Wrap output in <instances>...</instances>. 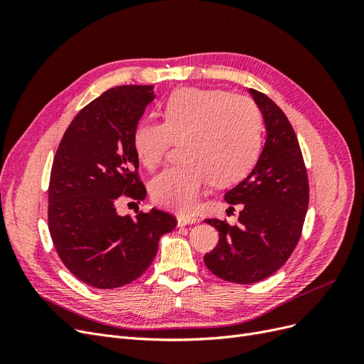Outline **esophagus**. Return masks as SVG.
<instances>
[{"label":"esophagus","mask_w":364,"mask_h":364,"mask_svg":"<svg viewBox=\"0 0 364 364\" xmlns=\"http://www.w3.org/2000/svg\"><path fill=\"white\" fill-rule=\"evenodd\" d=\"M199 222V218L196 217H191V215H178V226H186V225H194Z\"/></svg>","instance_id":"34e87169"}]
</instances>
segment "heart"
<instances>
[{
	"label": "heart",
	"mask_w": 364,
	"mask_h": 364,
	"mask_svg": "<svg viewBox=\"0 0 364 364\" xmlns=\"http://www.w3.org/2000/svg\"><path fill=\"white\" fill-rule=\"evenodd\" d=\"M162 124L142 121L134 130L138 161L153 170L171 142L182 161L150 183L156 205L191 214L205 186H229L245 179L261 151V114L243 95L213 87H179L161 103Z\"/></svg>",
	"instance_id": "heart-1"
}]
</instances>
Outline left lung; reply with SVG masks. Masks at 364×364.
<instances>
[{
    "label": "left lung",
    "mask_w": 364,
    "mask_h": 364,
    "mask_svg": "<svg viewBox=\"0 0 364 364\" xmlns=\"http://www.w3.org/2000/svg\"><path fill=\"white\" fill-rule=\"evenodd\" d=\"M266 124L267 138L246 179L225 194L241 203L238 225L206 218L218 230V245L203 261L215 277L253 284L269 278L290 258L308 209V176L289 118L266 94L249 90Z\"/></svg>",
    "instance_id": "8db88e82"
}]
</instances>
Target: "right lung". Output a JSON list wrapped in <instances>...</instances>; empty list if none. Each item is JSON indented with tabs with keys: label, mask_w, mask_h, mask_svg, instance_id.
<instances>
[{
	"label": "right lung",
	"mask_w": 364,
	"mask_h": 364,
	"mask_svg": "<svg viewBox=\"0 0 364 364\" xmlns=\"http://www.w3.org/2000/svg\"><path fill=\"white\" fill-rule=\"evenodd\" d=\"M153 98V85L103 92L71 121L53 161V245L74 277L95 289L138 279L155 259L159 238L178 225L171 214L155 208L132 218L118 215L115 206L121 196L146 199L132 138Z\"/></svg>",
	"instance_id": "right-lung-1"
}]
</instances>
